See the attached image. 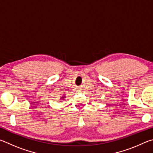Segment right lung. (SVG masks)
Returning <instances> with one entry per match:
<instances>
[{"mask_svg": "<svg viewBox=\"0 0 153 153\" xmlns=\"http://www.w3.org/2000/svg\"><path fill=\"white\" fill-rule=\"evenodd\" d=\"M64 96H62V100H64Z\"/></svg>", "mask_w": 153, "mask_h": 153, "instance_id": "obj_1", "label": "right lung"}]
</instances>
